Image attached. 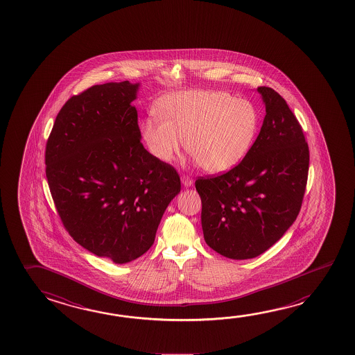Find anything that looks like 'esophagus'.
<instances>
[{
    "mask_svg": "<svg viewBox=\"0 0 355 355\" xmlns=\"http://www.w3.org/2000/svg\"><path fill=\"white\" fill-rule=\"evenodd\" d=\"M180 180H182V184L186 187V188H188V187H191L193 184L192 178H191V177H188V175H182Z\"/></svg>",
    "mask_w": 355,
    "mask_h": 355,
    "instance_id": "obj_1",
    "label": "esophagus"
}]
</instances>
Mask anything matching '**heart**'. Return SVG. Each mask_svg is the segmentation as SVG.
I'll use <instances>...</instances> for the list:
<instances>
[{
	"label": "heart",
	"instance_id": "1",
	"mask_svg": "<svg viewBox=\"0 0 355 355\" xmlns=\"http://www.w3.org/2000/svg\"><path fill=\"white\" fill-rule=\"evenodd\" d=\"M162 117L144 119L142 136L152 156L169 162L187 150L208 173L236 167L254 142L259 113L253 103L220 91H183L159 103Z\"/></svg>",
	"mask_w": 355,
	"mask_h": 355
}]
</instances>
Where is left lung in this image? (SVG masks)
Wrapping results in <instances>:
<instances>
[{"instance_id":"left-lung-1","label":"left lung","mask_w":355,"mask_h":355,"mask_svg":"<svg viewBox=\"0 0 355 355\" xmlns=\"http://www.w3.org/2000/svg\"><path fill=\"white\" fill-rule=\"evenodd\" d=\"M257 91L266 117L248 153L223 175L196 180L205 243L230 259L254 258L279 241L298 217L308 180L298 119L273 88Z\"/></svg>"}]
</instances>
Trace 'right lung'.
Returning <instances> with one entry per match:
<instances>
[{"instance_id":"1","label":"right lung","mask_w":355,"mask_h":355,"mask_svg":"<svg viewBox=\"0 0 355 355\" xmlns=\"http://www.w3.org/2000/svg\"><path fill=\"white\" fill-rule=\"evenodd\" d=\"M139 83L96 85L72 96L46 144V177L58 216L76 242L117 264L152 247L180 175L141 144Z\"/></svg>"}]
</instances>
